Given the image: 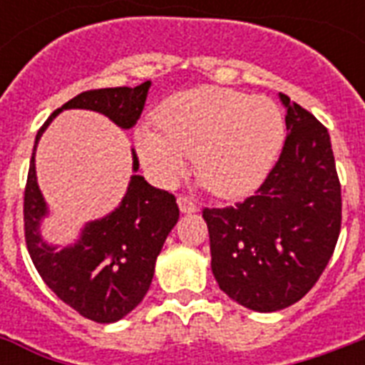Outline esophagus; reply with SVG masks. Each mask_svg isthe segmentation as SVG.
Returning <instances> with one entry per match:
<instances>
[{
    "mask_svg": "<svg viewBox=\"0 0 365 365\" xmlns=\"http://www.w3.org/2000/svg\"><path fill=\"white\" fill-rule=\"evenodd\" d=\"M178 206H180L182 214H193V212H197V202L191 197H187V195H180L178 197Z\"/></svg>",
    "mask_w": 365,
    "mask_h": 365,
    "instance_id": "esophagus-1",
    "label": "esophagus"
}]
</instances>
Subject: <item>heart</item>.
Listing matches in <instances>:
<instances>
[{
  "label": "heart",
  "instance_id": "1",
  "mask_svg": "<svg viewBox=\"0 0 365 365\" xmlns=\"http://www.w3.org/2000/svg\"><path fill=\"white\" fill-rule=\"evenodd\" d=\"M153 128L136 132L145 170L160 183L176 180L195 160L210 193L233 199L257 187L284 142V119L274 102L217 87L183 91L157 108Z\"/></svg>",
  "mask_w": 365,
  "mask_h": 365
}]
</instances>
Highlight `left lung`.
<instances>
[{
	"mask_svg": "<svg viewBox=\"0 0 365 365\" xmlns=\"http://www.w3.org/2000/svg\"><path fill=\"white\" fill-rule=\"evenodd\" d=\"M280 100L289 132L265 182L242 202L202 210L220 288L257 312L280 311L309 294L341 231L328 128L286 94Z\"/></svg>",
	"mask_w": 365,
	"mask_h": 365,
	"instance_id": "obj_1",
	"label": "left lung"
}]
</instances>
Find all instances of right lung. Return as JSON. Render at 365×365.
I'll list each match as a JSON object with an SVG mask.
<instances>
[{"label": "right lung", "mask_w": 365, "mask_h": 365, "mask_svg": "<svg viewBox=\"0 0 365 365\" xmlns=\"http://www.w3.org/2000/svg\"><path fill=\"white\" fill-rule=\"evenodd\" d=\"M149 85L145 81L134 88H93L77 94L37 130L36 145L48 123L71 108L98 111L121 128H132L142 115ZM36 145L24 189V237L31 261L58 299L81 317L98 324L117 322L148 294L155 259L180 217L176 197L134 174L119 208L104 220L88 223L77 244L56 250L39 237V222L47 206L37 187ZM132 155L138 170V157L134 151Z\"/></svg>", "instance_id": "1"}]
</instances>
